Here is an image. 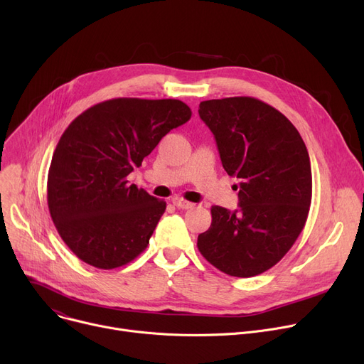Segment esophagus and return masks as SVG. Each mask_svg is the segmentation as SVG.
I'll return each instance as SVG.
<instances>
[{
	"instance_id": "obj_1",
	"label": "esophagus",
	"mask_w": 364,
	"mask_h": 364,
	"mask_svg": "<svg viewBox=\"0 0 364 364\" xmlns=\"http://www.w3.org/2000/svg\"><path fill=\"white\" fill-rule=\"evenodd\" d=\"M171 202H173V205L177 206L178 209H191L193 206H195V203L187 202V200H184L183 198H173Z\"/></svg>"
}]
</instances>
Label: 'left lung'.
Segmentation results:
<instances>
[{
  "mask_svg": "<svg viewBox=\"0 0 364 364\" xmlns=\"http://www.w3.org/2000/svg\"><path fill=\"white\" fill-rule=\"evenodd\" d=\"M199 115L215 136L223 166L240 180L231 212L212 206V224L198 249L227 275L271 269L296 243L311 202L306 144L284 114L250 96L203 101Z\"/></svg>",
  "mask_w": 364,
  "mask_h": 364,
  "instance_id": "obj_1",
  "label": "left lung"
}]
</instances>
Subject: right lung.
<instances>
[{
  "mask_svg": "<svg viewBox=\"0 0 364 364\" xmlns=\"http://www.w3.org/2000/svg\"><path fill=\"white\" fill-rule=\"evenodd\" d=\"M190 117L178 100L115 98L71 121L53 155L46 199L60 237L80 260L114 269L148 247L166 203L127 176Z\"/></svg>",
  "mask_w": 364,
  "mask_h": 364,
  "instance_id": "right-lung-1",
  "label": "right lung"
}]
</instances>
